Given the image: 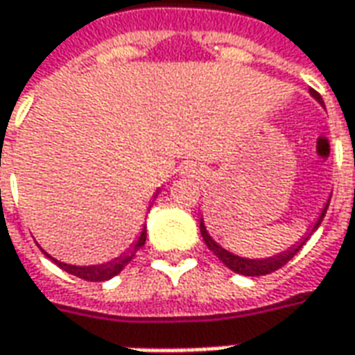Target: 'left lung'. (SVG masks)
<instances>
[{"label":"left lung","mask_w":355,"mask_h":355,"mask_svg":"<svg viewBox=\"0 0 355 355\" xmlns=\"http://www.w3.org/2000/svg\"><path fill=\"white\" fill-rule=\"evenodd\" d=\"M311 95L315 96L320 105H322V98H320V95L317 93V91H313V89H311ZM329 204H330V198H329V202L324 204L322 211H320L319 219L315 221L313 229H309V231H307V235H305V237L301 239L299 243H295L293 247H289L288 250H284V252H279V254H274V257H270V259H260V260L243 259V257H237V254L229 252V250H225L223 247H219L218 243L209 237V233L206 231V225H204V221H202V219H200V233H202L204 243L208 245L209 250H211V252H214V254H216V257H218V259L221 260V262H223V264H225L229 270L237 272V274H241V276H264V274H272V272H276V270H279L282 266H286L289 260L297 254L299 250H301V247L307 243V239H309L311 235L317 231V227L320 225V221H322L324 214H327V209H329Z\"/></svg>","instance_id":"obj_1"}]
</instances>
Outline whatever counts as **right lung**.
<instances>
[{
  "label": "right lung",
  "mask_w": 355,
  "mask_h": 355,
  "mask_svg": "<svg viewBox=\"0 0 355 355\" xmlns=\"http://www.w3.org/2000/svg\"><path fill=\"white\" fill-rule=\"evenodd\" d=\"M146 225L141 229V233H139V237L137 241L132 245L130 250H126L122 257H118V259L110 260L107 264H98V266H73V264H64V262H60V260H54L50 254H46L48 259H52L56 262L58 266L62 270H66L67 274H71V276H77V278L87 279V282H107V279L114 278L116 274H120L124 266H126L130 260L136 257V252L139 248L146 245Z\"/></svg>",
  "instance_id": "add662e5"
}]
</instances>
